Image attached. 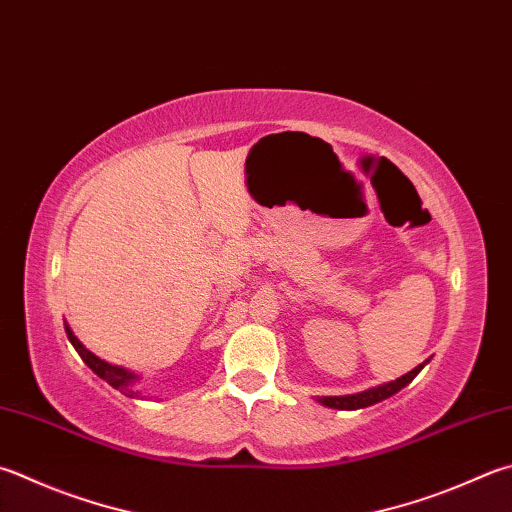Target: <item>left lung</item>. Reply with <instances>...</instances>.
I'll list each match as a JSON object with an SVG mask.
<instances>
[{
	"label": "left lung",
	"mask_w": 512,
	"mask_h": 512,
	"mask_svg": "<svg viewBox=\"0 0 512 512\" xmlns=\"http://www.w3.org/2000/svg\"><path fill=\"white\" fill-rule=\"evenodd\" d=\"M426 363H428V361H426ZM426 363H421V365H417V368H414L412 372L399 376L397 381H390V383L379 385V388H370V390L359 392V394H347V397H323V399H318V401H321L323 406L336 408V410H359V408H368V406H372V403H379V401H383V399L392 397V394H397L401 388H406V385L414 379V376H417V374L423 370V365H426Z\"/></svg>",
	"instance_id": "8db88e82"
}]
</instances>
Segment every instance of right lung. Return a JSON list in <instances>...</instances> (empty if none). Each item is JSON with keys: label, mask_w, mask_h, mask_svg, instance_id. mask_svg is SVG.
Wrapping results in <instances>:
<instances>
[{"label": "right lung", "mask_w": 512, "mask_h": 512, "mask_svg": "<svg viewBox=\"0 0 512 512\" xmlns=\"http://www.w3.org/2000/svg\"><path fill=\"white\" fill-rule=\"evenodd\" d=\"M64 330H66V336H69V341L73 343V347L77 350V354L82 356V361L89 365V368L95 374H98L100 379H104L106 383H109L111 388L120 390L122 394H127V397H138V392L133 390V383H136V374H131L129 370L118 368V365H111V363L98 359V356L86 350V347L80 341H77V336L73 334V330L66 323H64Z\"/></svg>", "instance_id": "add662e5"}]
</instances>
